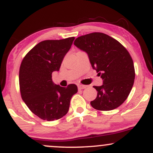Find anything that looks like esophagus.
I'll return each instance as SVG.
<instances>
[{
  "label": "esophagus",
  "mask_w": 153,
  "mask_h": 153,
  "mask_svg": "<svg viewBox=\"0 0 153 153\" xmlns=\"http://www.w3.org/2000/svg\"><path fill=\"white\" fill-rule=\"evenodd\" d=\"M78 87L79 89H84V88H85L87 86L86 85H78Z\"/></svg>",
  "instance_id": "esophagus-1"
}]
</instances>
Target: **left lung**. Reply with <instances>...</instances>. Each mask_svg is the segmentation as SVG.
I'll list each match as a JSON object with an SVG mask.
<instances>
[{"label": "left lung", "mask_w": 153, "mask_h": 153, "mask_svg": "<svg viewBox=\"0 0 153 153\" xmlns=\"http://www.w3.org/2000/svg\"><path fill=\"white\" fill-rule=\"evenodd\" d=\"M75 46L86 52L93 69L103 80L96 99L91 101L93 108L110 111L119 107L127 99L134 81L133 60L126 48L106 34L94 32L79 36Z\"/></svg>", "instance_id": "obj_1"}]
</instances>
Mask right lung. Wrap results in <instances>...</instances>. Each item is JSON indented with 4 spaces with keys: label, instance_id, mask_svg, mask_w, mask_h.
Returning a JSON list of instances; mask_svg holds the SVG:
<instances>
[{
    "label": "right lung",
    "instance_id": "right-lung-1",
    "mask_svg": "<svg viewBox=\"0 0 153 153\" xmlns=\"http://www.w3.org/2000/svg\"><path fill=\"white\" fill-rule=\"evenodd\" d=\"M75 37L45 40L26 54L19 70L22 98L28 108L43 120L54 121L68 113L72 96L78 92L75 84L61 87L52 81Z\"/></svg>",
    "mask_w": 153,
    "mask_h": 153
}]
</instances>
